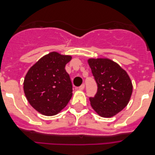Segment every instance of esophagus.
<instances>
[{"label": "esophagus", "instance_id": "1", "mask_svg": "<svg viewBox=\"0 0 155 155\" xmlns=\"http://www.w3.org/2000/svg\"><path fill=\"white\" fill-rule=\"evenodd\" d=\"M84 87H85L84 84H82V85H81V86H80V87H79V89H80V90H84Z\"/></svg>", "mask_w": 155, "mask_h": 155}]
</instances>
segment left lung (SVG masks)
<instances>
[{
    "mask_svg": "<svg viewBox=\"0 0 155 155\" xmlns=\"http://www.w3.org/2000/svg\"><path fill=\"white\" fill-rule=\"evenodd\" d=\"M97 84V92L90 97L92 108L103 117H112L130 101L133 84L130 76L117 63L109 58L87 60Z\"/></svg>",
    "mask_w": 155,
    "mask_h": 155,
    "instance_id": "left-lung-1",
    "label": "left lung"
}]
</instances>
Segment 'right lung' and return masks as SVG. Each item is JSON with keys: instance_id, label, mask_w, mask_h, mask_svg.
<instances>
[{"instance_id": "add662e5", "label": "right lung", "mask_w": 155, "mask_h": 155, "mask_svg": "<svg viewBox=\"0 0 155 155\" xmlns=\"http://www.w3.org/2000/svg\"><path fill=\"white\" fill-rule=\"evenodd\" d=\"M71 56L53 51L40 58L29 69L23 83L30 105L45 116L58 114L72 97V84L66 71Z\"/></svg>"}]
</instances>
